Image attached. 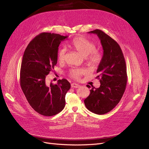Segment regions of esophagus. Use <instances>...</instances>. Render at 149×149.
Masks as SVG:
<instances>
[{"label":"esophagus","instance_id":"1","mask_svg":"<svg viewBox=\"0 0 149 149\" xmlns=\"http://www.w3.org/2000/svg\"><path fill=\"white\" fill-rule=\"evenodd\" d=\"M71 86L72 88H79L80 86L78 84H76V83H72L71 84Z\"/></svg>","mask_w":149,"mask_h":149}]
</instances>
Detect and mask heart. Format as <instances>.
I'll return each instance as SVG.
<instances>
[{"label":"heart","mask_w":149,"mask_h":149,"mask_svg":"<svg viewBox=\"0 0 149 149\" xmlns=\"http://www.w3.org/2000/svg\"><path fill=\"white\" fill-rule=\"evenodd\" d=\"M71 45L81 55L86 57L88 65L92 68H96L102 60L101 53L96 49V45L93 42L84 37L74 38L71 42ZM65 49L60 48L58 52V60L63 61L65 58ZM85 73V70L79 68H73L70 71L69 75L71 78L79 79L81 76Z\"/></svg>","instance_id":"obj_1"}]
</instances>
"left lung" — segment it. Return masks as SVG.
Wrapping results in <instances>:
<instances>
[{"label": "left lung", "mask_w": 149, "mask_h": 149, "mask_svg": "<svg viewBox=\"0 0 149 149\" xmlns=\"http://www.w3.org/2000/svg\"><path fill=\"white\" fill-rule=\"evenodd\" d=\"M89 33L98 36L104 52L97 70L96 78L101 85L98 88L91 86L90 94L84 102L89 111L101 115L113 109L123 96L127 84L126 65L122 49L114 39L99 29Z\"/></svg>", "instance_id": "1"}]
</instances>
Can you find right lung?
<instances>
[{"mask_svg":"<svg viewBox=\"0 0 149 149\" xmlns=\"http://www.w3.org/2000/svg\"><path fill=\"white\" fill-rule=\"evenodd\" d=\"M68 36L43 32L31 40L22 58L20 73L21 88L29 104L40 114L52 116L65 106V96L71 84L66 79L56 84L47 76L57 63L58 47Z\"/></svg>","mask_w":149,"mask_h":149,"instance_id":"add662e5","label":"right lung"}]
</instances>
